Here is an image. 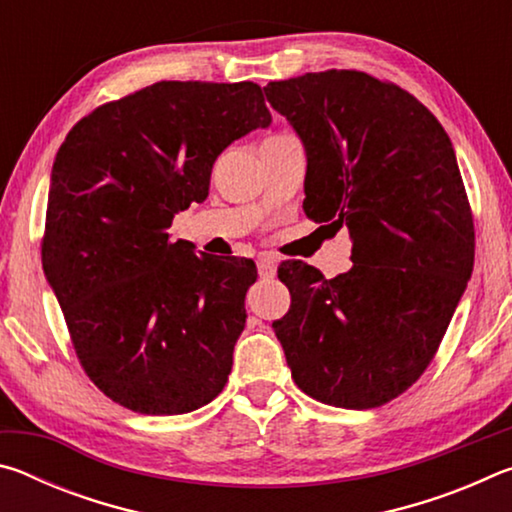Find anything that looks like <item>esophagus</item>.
I'll return each instance as SVG.
<instances>
[{
    "mask_svg": "<svg viewBox=\"0 0 512 512\" xmlns=\"http://www.w3.org/2000/svg\"><path fill=\"white\" fill-rule=\"evenodd\" d=\"M275 271H277V262L273 257L264 255V257L257 259V273H259V277H262V280H273Z\"/></svg>",
    "mask_w": 512,
    "mask_h": 512,
    "instance_id": "esophagus-1",
    "label": "esophagus"
}]
</instances>
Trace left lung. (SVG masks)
<instances>
[{"label":"left lung","mask_w":512,"mask_h":512,"mask_svg":"<svg viewBox=\"0 0 512 512\" xmlns=\"http://www.w3.org/2000/svg\"><path fill=\"white\" fill-rule=\"evenodd\" d=\"M264 92L307 149L305 214L352 237V268L332 280L280 264L291 307L273 320L275 336L300 391L377 409L427 370L472 275L474 221L454 146L413 94L357 69Z\"/></svg>","instance_id":"8db88e82"}]
</instances>
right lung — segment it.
I'll return each mask as SVG.
<instances>
[{
	"mask_svg": "<svg viewBox=\"0 0 512 512\" xmlns=\"http://www.w3.org/2000/svg\"><path fill=\"white\" fill-rule=\"evenodd\" d=\"M271 124L253 81H160L85 115L51 169L42 266L85 375L112 402L180 415L228 384L250 259L194 255L173 214L223 149Z\"/></svg>",
	"mask_w": 512,
	"mask_h": 512,
	"instance_id": "right-lung-1",
	"label": "right lung"
}]
</instances>
